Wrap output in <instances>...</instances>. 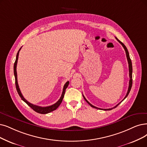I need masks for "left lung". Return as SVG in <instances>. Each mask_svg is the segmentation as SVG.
Masks as SVG:
<instances>
[{"instance_id": "obj_1", "label": "left lung", "mask_w": 147, "mask_h": 147, "mask_svg": "<svg viewBox=\"0 0 147 147\" xmlns=\"http://www.w3.org/2000/svg\"><path fill=\"white\" fill-rule=\"evenodd\" d=\"M116 38V39L118 41V42L122 45V46H123V48H124V49H125V53H126V56H127V61H128V67H129V77H130V81H129V86H128V91H127V94H126V95H125V98L122 99V101H123L124 100V99L127 98V96L128 95V94H129V93H130V90H131V87H132V83H133V80H132V72H133V69H132V63H131V59H130V55H129V53H128V50H127V48H126V46L124 45V43H122L121 41H119L118 38H117L116 37H115ZM83 98H84V99H85V101L89 104L90 106L92 107H93V108H95V109H99V110H111V109H115V108H116L117 106H118V105L119 104H121V102L122 101H121L119 104H117L116 106H115L114 107H113V108H111V109H100V108H98V107H95V106H94V105H92L89 101H88L87 99H86V98L84 96V95H83Z\"/></svg>"}]
</instances>
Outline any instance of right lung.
Wrapping results in <instances>:
<instances>
[{
    "mask_svg": "<svg viewBox=\"0 0 147 147\" xmlns=\"http://www.w3.org/2000/svg\"><path fill=\"white\" fill-rule=\"evenodd\" d=\"M21 48H20V49L19 50L18 52H17V55H16V59L14 64V77H15V83H16V89L17 92H18L19 96H20L21 99L22 100L24 101L25 102H26L29 107H30L32 109H33L35 111H36V112L38 113H41V114H46V113H48L51 112V111H53L54 110H56L58 106L60 105V104L61 103L62 101H63V99L64 98V93H65V91L66 88L67 87L69 84V82L67 81L66 84H64V87H63V92L61 94V96L60 97V98L59 99V100H58L56 103L54 104L53 105H50V106H48V107H40V106H38V105H34L30 102H29L26 99H25L23 97V96L22 95V94L20 92V90L19 89V87L18 85V82H17V71H16V67H17V60H18V57H19V51H20Z\"/></svg>",
    "mask_w": 147,
    "mask_h": 147,
    "instance_id": "right-lung-1",
    "label": "right lung"
}]
</instances>
